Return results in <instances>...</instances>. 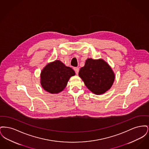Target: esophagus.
<instances>
[{"mask_svg": "<svg viewBox=\"0 0 149 149\" xmlns=\"http://www.w3.org/2000/svg\"><path fill=\"white\" fill-rule=\"evenodd\" d=\"M74 71L75 72L76 74H78V72H79V69L78 68H74Z\"/></svg>", "mask_w": 149, "mask_h": 149, "instance_id": "34e87169", "label": "esophagus"}]
</instances>
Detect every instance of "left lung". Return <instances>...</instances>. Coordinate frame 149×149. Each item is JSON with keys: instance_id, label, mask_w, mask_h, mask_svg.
Returning <instances> with one entry per match:
<instances>
[{"instance_id": "1", "label": "left lung", "mask_w": 149, "mask_h": 149, "mask_svg": "<svg viewBox=\"0 0 149 149\" xmlns=\"http://www.w3.org/2000/svg\"><path fill=\"white\" fill-rule=\"evenodd\" d=\"M86 86L95 94L106 92L113 84L115 75L111 66L103 59L88 58L79 72Z\"/></svg>"}]
</instances>
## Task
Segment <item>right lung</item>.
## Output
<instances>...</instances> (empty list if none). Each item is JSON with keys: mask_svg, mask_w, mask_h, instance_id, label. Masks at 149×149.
Segmentation results:
<instances>
[{"mask_svg": "<svg viewBox=\"0 0 149 149\" xmlns=\"http://www.w3.org/2000/svg\"><path fill=\"white\" fill-rule=\"evenodd\" d=\"M75 73L71 68L61 61L55 60L47 64L41 72V84L46 91L51 94L62 92L70 78Z\"/></svg>", "mask_w": 149, "mask_h": 149, "instance_id": "1", "label": "right lung"}]
</instances>
